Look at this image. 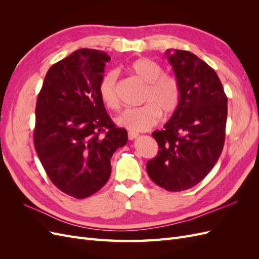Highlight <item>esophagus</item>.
I'll list each match as a JSON object with an SVG mask.
<instances>
[{
	"mask_svg": "<svg viewBox=\"0 0 259 259\" xmlns=\"http://www.w3.org/2000/svg\"><path fill=\"white\" fill-rule=\"evenodd\" d=\"M138 136H139L138 133L128 132V139H130V140H134V139H136Z\"/></svg>",
	"mask_w": 259,
	"mask_h": 259,
	"instance_id": "34e87169",
	"label": "esophagus"
}]
</instances>
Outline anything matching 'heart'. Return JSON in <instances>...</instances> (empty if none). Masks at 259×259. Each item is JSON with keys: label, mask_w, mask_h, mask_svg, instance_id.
Masks as SVG:
<instances>
[{"label": "heart", "mask_w": 259, "mask_h": 259, "mask_svg": "<svg viewBox=\"0 0 259 259\" xmlns=\"http://www.w3.org/2000/svg\"><path fill=\"white\" fill-rule=\"evenodd\" d=\"M128 70L146 84L143 98L146 105L125 109L115 117V123L131 132H145L159 122L161 112L169 115L176 111L182 91L175 77L163 74L162 67L151 59H136ZM116 80V72L109 71L103 76L98 88L103 103L112 110L120 105Z\"/></svg>", "instance_id": "b5f03b06"}]
</instances>
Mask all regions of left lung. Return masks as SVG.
Returning a JSON list of instances; mask_svg holds the SVG:
<instances>
[{"label":"left lung","mask_w":259,"mask_h":259,"mask_svg":"<svg viewBox=\"0 0 259 259\" xmlns=\"http://www.w3.org/2000/svg\"><path fill=\"white\" fill-rule=\"evenodd\" d=\"M165 56L182 96L164 130L152 133L160 150L146 168L158 186L183 191L199 184L218 161L228 107L223 84L205 61L180 50H167Z\"/></svg>","instance_id":"1"}]
</instances>
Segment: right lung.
<instances>
[{"label": "right lung", "instance_id": "obj_1", "mask_svg": "<svg viewBox=\"0 0 259 259\" xmlns=\"http://www.w3.org/2000/svg\"><path fill=\"white\" fill-rule=\"evenodd\" d=\"M110 60L105 52L82 49L53 65L35 108L34 147L52 183L75 199L97 192L111 174L110 160L127 143L99 95Z\"/></svg>", "mask_w": 259, "mask_h": 259}]
</instances>
